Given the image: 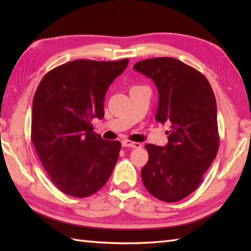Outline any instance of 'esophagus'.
Listing matches in <instances>:
<instances>
[{"mask_svg":"<svg viewBox=\"0 0 251 251\" xmlns=\"http://www.w3.org/2000/svg\"><path fill=\"white\" fill-rule=\"evenodd\" d=\"M123 147H128V148H141L142 145L139 142H134V141H130V140H124L122 142Z\"/></svg>","mask_w":251,"mask_h":251,"instance_id":"obj_1","label":"esophagus"}]
</instances>
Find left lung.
Returning a JSON list of instances; mask_svg holds the SVG:
<instances>
[{
  "label": "left lung",
  "instance_id": "left-lung-1",
  "mask_svg": "<svg viewBox=\"0 0 251 251\" xmlns=\"http://www.w3.org/2000/svg\"><path fill=\"white\" fill-rule=\"evenodd\" d=\"M158 90L155 120L170 123L168 143H148L149 161L141 170L146 189L159 201L175 202L199 188L219 148L217 103L208 79L176 58L135 63Z\"/></svg>",
  "mask_w": 251,
  "mask_h": 251
}]
</instances>
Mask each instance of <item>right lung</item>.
<instances>
[{
    "label": "right lung",
    "instance_id": "obj_1",
    "mask_svg": "<svg viewBox=\"0 0 251 251\" xmlns=\"http://www.w3.org/2000/svg\"><path fill=\"white\" fill-rule=\"evenodd\" d=\"M129 59H77L56 67L42 78L33 98L31 139L51 182L63 193L87 197L113 172L122 145L95 134L102 119L108 87Z\"/></svg>",
    "mask_w": 251,
    "mask_h": 251
}]
</instances>
